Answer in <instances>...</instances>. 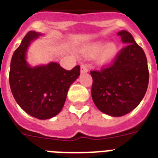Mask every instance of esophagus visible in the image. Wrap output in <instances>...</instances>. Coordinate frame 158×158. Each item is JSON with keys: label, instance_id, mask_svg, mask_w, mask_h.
Returning a JSON list of instances; mask_svg holds the SVG:
<instances>
[{"label": "esophagus", "instance_id": "esophagus-1", "mask_svg": "<svg viewBox=\"0 0 158 158\" xmlns=\"http://www.w3.org/2000/svg\"><path fill=\"white\" fill-rule=\"evenodd\" d=\"M88 71H89V67L87 66L86 64H82L81 69H80L81 74H85V73H87Z\"/></svg>", "mask_w": 158, "mask_h": 158}]
</instances>
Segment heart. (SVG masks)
Masks as SVG:
<instances>
[{
	"instance_id": "heart-1",
	"label": "heart",
	"mask_w": 158,
	"mask_h": 158,
	"mask_svg": "<svg viewBox=\"0 0 158 158\" xmlns=\"http://www.w3.org/2000/svg\"><path fill=\"white\" fill-rule=\"evenodd\" d=\"M99 54V60L101 61L106 62L112 60L117 53V47L114 43L105 44L102 42H98L92 44L84 51V54L86 56L93 57Z\"/></svg>"
}]
</instances>
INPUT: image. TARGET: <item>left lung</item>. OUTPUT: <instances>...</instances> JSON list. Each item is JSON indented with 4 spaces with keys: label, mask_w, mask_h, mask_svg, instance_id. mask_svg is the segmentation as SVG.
I'll list each match as a JSON object with an SVG mask.
<instances>
[{
    "label": "left lung",
    "mask_w": 158,
    "mask_h": 158,
    "mask_svg": "<svg viewBox=\"0 0 158 158\" xmlns=\"http://www.w3.org/2000/svg\"><path fill=\"white\" fill-rule=\"evenodd\" d=\"M125 47L112 64L91 71L92 98L99 110L122 116L138 106L147 91L149 73L145 53L129 32L117 33Z\"/></svg>",
    "instance_id": "1"
}]
</instances>
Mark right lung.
Segmentation results:
<instances>
[{"instance_id": "right-lung-1", "label": "right lung", "mask_w": 158, "mask_h": 158, "mask_svg": "<svg viewBox=\"0 0 158 158\" xmlns=\"http://www.w3.org/2000/svg\"><path fill=\"white\" fill-rule=\"evenodd\" d=\"M42 33L29 31L14 52L10 61V86L16 102L26 113L39 120L59 114L69 86L80 74V66L66 70L56 62L31 66L27 61L28 48Z\"/></svg>"}]
</instances>
